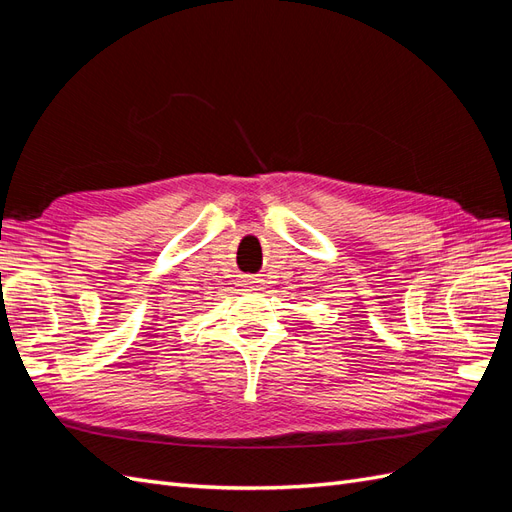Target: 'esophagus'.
Listing matches in <instances>:
<instances>
[{
  "label": "esophagus",
  "instance_id": "esophagus-1",
  "mask_svg": "<svg viewBox=\"0 0 512 512\" xmlns=\"http://www.w3.org/2000/svg\"><path fill=\"white\" fill-rule=\"evenodd\" d=\"M245 284H250V286H252V284H258V282H254V280H245Z\"/></svg>",
  "mask_w": 512,
  "mask_h": 512
}]
</instances>
